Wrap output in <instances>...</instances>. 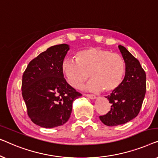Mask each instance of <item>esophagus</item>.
<instances>
[{
	"mask_svg": "<svg viewBox=\"0 0 158 158\" xmlns=\"http://www.w3.org/2000/svg\"><path fill=\"white\" fill-rule=\"evenodd\" d=\"M85 96H86V97H89V98L92 99H95L97 98L96 96H95V95H94V94H85Z\"/></svg>",
	"mask_w": 158,
	"mask_h": 158,
	"instance_id": "esophagus-1",
	"label": "esophagus"
}]
</instances>
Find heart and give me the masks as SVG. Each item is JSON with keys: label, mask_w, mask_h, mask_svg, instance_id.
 I'll return each mask as SVG.
<instances>
[{"label": "heart", "mask_w": 158, "mask_h": 158, "mask_svg": "<svg viewBox=\"0 0 158 158\" xmlns=\"http://www.w3.org/2000/svg\"><path fill=\"white\" fill-rule=\"evenodd\" d=\"M75 60L66 59L61 65L68 83L75 89H79L90 77L92 79L86 86V90L102 89L111 93L116 91L123 81L126 64L118 54L89 47L77 52Z\"/></svg>", "instance_id": "1"}]
</instances>
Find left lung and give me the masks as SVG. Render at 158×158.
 <instances>
[{
	"instance_id": "left-lung-1",
	"label": "left lung",
	"mask_w": 158,
	"mask_h": 158,
	"mask_svg": "<svg viewBox=\"0 0 158 158\" xmlns=\"http://www.w3.org/2000/svg\"><path fill=\"white\" fill-rule=\"evenodd\" d=\"M126 64V72L121 85L106 97L111 109L99 116L106 126H117L132 120L139 114L146 92V74L139 61L125 47L118 46Z\"/></svg>"
}]
</instances>
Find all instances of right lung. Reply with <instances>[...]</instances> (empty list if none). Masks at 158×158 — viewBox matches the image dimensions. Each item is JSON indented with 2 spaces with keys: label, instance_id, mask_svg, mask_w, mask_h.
I'll return each mask as SVG.
<instances>
[{
  "label": "right lung",
  "instance_id": "right-lung-1",
  "mask_svg": "<svg viewBox=\"0 0 158 158\" xmlns=\"http://www.w3.org/2000/svg\"><path fill=\"white\" fill-rule=\"evenodd\" d=\"M68 44L51 46L30 61L22 78V96L28 117L41 127L63 125L69 119L74 100L81 96L64 77L61 65Z\"/></svg>",
  "mask_w": 158,
  "mask_h": 158
}]
</instances>
